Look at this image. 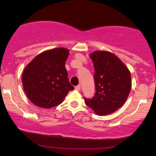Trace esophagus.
Segmentation results:
<instances>
[{"mask_svg": "<svg viewBox=\"0 0 156 156\" xmlns=\"http://www.w3.org/2000/svg\"><path fill=\"white\" fill-rule=\"evenodd\" d=\"M75 89H76V90H78V91H79L80 89V85H78V86H76V87H75Z\"/></svg>", "mask_w": 156, "mask_h": 156, "instance_id": "1", "label": "esophagus"}]
</instances>
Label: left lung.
Here are the masks:
<instances>
[{"instance_id":"obj_1","label":"left lung","mask_w":156,"mask_h":156,"mask_svg":"<svg viewBox=\"0 0 156 156\" xmlns=\"http://www.w3.org/2000/svg\"><path fill=\"white\" fill-rule=\"evenodd\" d=\"M94 64L95 95L85 103L97 115L110 114L122 106L131 89V76L127 66L114 53L97 51L89 55Z\"/></svg>"}]
</instances>
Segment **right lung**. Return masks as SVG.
Masks as SVG:
<instances>
[{
	"label": "right lung",
	"mask_w": 156,
	"mask_h": 156,
	"mask_svg": "<svg viewBox=\"0 0 156 156\" xmlns=\"http://www.w3.org/2000/svg\"><path fill=\"white\" fill-rule=\"evenodd\" d=\"M69 51L56 48L42 52L26 65L22 83L32 103L42 108H53L63 102L74 87L69 83L65 62Z\"/></svg>",
	"instance_id": "add662e5"
}]
</instances>
